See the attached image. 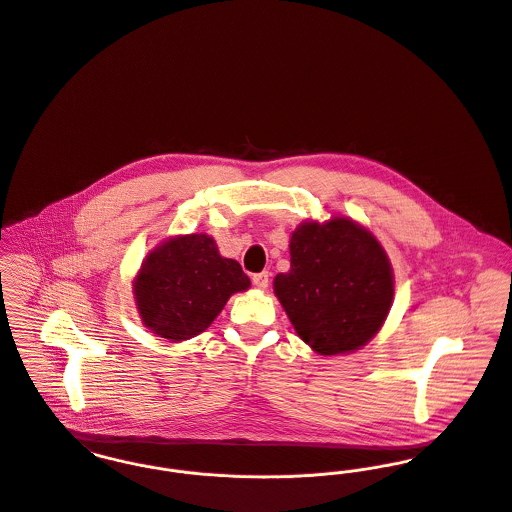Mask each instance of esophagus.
<instances>
[{"mask_svg": "<svg viewBox=\"0 0 512 512\" xmlns=\"http://www.w3.org/2000/svg\"><path fill=\"white\" fill-rule=\"evenodd\" d=\"M269 271H263V273H255L253 275V284L257 286V288H267L269 286Z\"/></svg>", "mask_w": 512, "mask_h": 512, "instance_id": "34e87169", "label": "esophagus"}]
</instances>
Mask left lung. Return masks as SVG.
Wrapping results in <instances>:
<instances>
[{
	"label": "left lung",
	"mask_w": 512,
	"mask_h": 512,
	"mask_svg": "<svg viewBox=\"0 0 512 512\" xmlns=\"http://www.w3.org/2000/svg\"><path fill=\"white\" fill-rule=\"evenodd\" d=\"M296 334L320 355L359 349L393 304L391 263L367 229L351 220L302 224L290 237V271L275 277Z\"/></svg>",
	"instance_id": "8db88e82"
}]
</instances>
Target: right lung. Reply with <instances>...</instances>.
Instances as JSON below:
<instances>
[{"label": "right lung", "mask_w": 512, "mask_h": 512, "mask_svg": "<svg viewBox=\"0 0 512 512\" xmlns=\"http://www.w3.org/2000/svg\"><path fill=\"white\" fill-rule=\"evenodd\" d=\"M249 284L241 265L224 259L212 237L192 233L157 247L133 286L143 324L161 338L182 341L204 332L229 296Z\"/></svg>", "instance_id": "1"}]
</instances>
